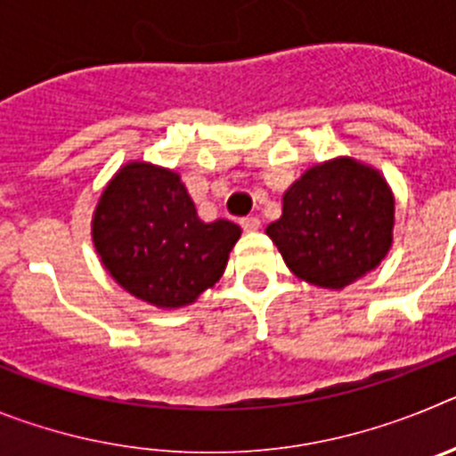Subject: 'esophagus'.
I'll return each mask as SVG.
<instances>
[{
    "label": "esophagus",
    "instance_id": "obj_1",
    "mask_svg": "<svg viewBox=\"0 0 456 456\" xmlns=\"http://www.w3.org/2000/svg\"><path fill=\"white\" fill-rule=\"evenodd\" d=\"M241 224V228H244V231L247 232H256V231H260V219H257V216H244V219L240 221Z\"/></svg>",
    "mask_w": 456,
    "mask_h": 456
}]
</instances>
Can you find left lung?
<instances>
[{
    "mask_svg": "<svg viewBox=\"0 0 456 456\" xmlns=\"http://www.w3.org/2000/svg\"><path fill=\"white\" fill-rule=\"evenodd\" d=\"M395 193L381 171L354 157L305 168L267 225L285 265L322 289H342L381 265L393 247Z\"/></svg>",
    "mask_w": 456,
    "mask_h": 456,
    "instance_id": "8db88e82",
    "label": "left lung"
}]
</instances>
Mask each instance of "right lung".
<instances>
[{"mask_svg":"<svg viewBox=\"0 0 456 456\" xmlns=\"http://www.w3.org/2000/svg\"><path fill=\"white\" fill-rule=\"evenodd\" d=\"M241 228L205 224L180 173L130 159L100 193L91 237L100 263L136 299L162 310L191 305L224 276Z\"/></svg>","mask_w":456,"mask_h":456,"instance_id":"right-lung-1","label":"right lung"}]
</instances>
